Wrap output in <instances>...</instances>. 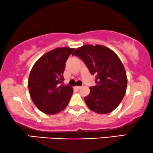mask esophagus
Here are the masks:
<instances>
[{
	"mask_svg": "<svg viewBox=\"0 0 153 153\" xmlns=\"http://www.w3.org/2000/svg\"><path fill=\"white\" fill-rule=\"evenodd\" d=\"M81 88H82V86H75V88H76L77 90H79Z\"/></svg>",
	"mask_w": 153,
	"mask_h": 153,
	"instance_id": "esophagus-1",
	"label": "esophagus"
}]
</instances>
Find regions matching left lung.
Here are the masks:
<instances>
[{
	"label": "left lung",
	"instance_id": "8db88e82",
	"mask_svg": "<svg viewBox=\"0 0 153 153\" xmlns=\"http://www.w3.org/2000/svg\"><path fill=\"white\" fill-rule=\"evenodd\" d=\"M72 55L85 63L91 74L96 76V85L84 97L87 106L94 112L108 114L117 108L127 88V76L123 65L113 50L103 45H83Z\"/></svg>",
	"mask_w": 153,
	"mask_h": 153
}]
</instances>
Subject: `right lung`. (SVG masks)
Returning a JSON list of instances; mask_svg holds the SVG:
<instances>
[{
    "instance_id": "right-lung-1",
    "label": "right lung",
    "mask_w": 153,
    "mask_h": 153,
    "mask_svg": "<svg viewBox=\"0 0 153 153\" xmlns=\"http://www.w3.org/2000/svg\"><path fill=\"white\" fill-rule=\"evenodd\" d=\"M74 49L59 48L41 56L32 68L28 89L33 103L46 114L63 111L69 102L73 88L61 84L64 81L65 62Z\"/></svg>"
}]
</instances>
